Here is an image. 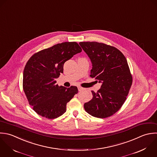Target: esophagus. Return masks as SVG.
<instances>
[{
    "label": "esophagus",
    "mask_w": 157,
    "mask_h": 157,
    "mask_svg": "<svg viewBox=\"0 0 157 157\" xmlns=\"http://www.w3.org/2000/svg\"><path fill=\"white\" fill-rule=\"evenodd\" d=\"M84 90V88H82V87H78V90H79V92H81V91H82V90Z\"/></svg>",
    "instance_id": "esophagus-1"
}]
</instances>
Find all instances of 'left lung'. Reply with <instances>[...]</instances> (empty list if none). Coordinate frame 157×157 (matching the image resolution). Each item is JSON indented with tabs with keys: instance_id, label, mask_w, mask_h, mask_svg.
<instances>
[{
	"instance_id": "1",
	"label": "left lung",
	"mask_w": 157,
	"mask_h": 157,
	"mask_svg": "<svg viewBox=\"0 0 157 157\" xmlns=\"http://www.w3.org/2000/svg\"><path fill=\"white\" fill-rule=\"evenodd\" d=\"M79 44L92 62L90 76L101 83L97 92L92 91L93 98L84 103V109L95 117H109L122 107L132 84L127 60L115 47L95 41Z\"/></svg>"
}]
</instances>
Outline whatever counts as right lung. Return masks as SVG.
<instances>
[{"instance_id": "1", "label": "right lung", "mask_w": 157, "mask_h": 157, "mask_svg": "<svg viewBox=\"0 0 157 157\" xmlns=\"http://www.w3.org/2000/svg\"><path fill=\"white\" fill-rule=\"evenodd\" d=\"M82 51L76 42H64L41 50L27 61L23 72V89L29 105L40 116L52 119L66 111L67 104L78 92L76 86H59L56 79L63 64Z\"/></svg>"}]
</instances>
